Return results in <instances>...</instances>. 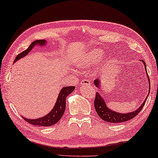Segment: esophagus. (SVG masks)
I'll return each mask as SVG.
<instances>
[{
  "label": "esophagus",
  "instance_id": "esophagus-1",
  "mask_svg": "<svg viewBox=\"0 0 158 158\" xmlns=\"http://www.w3.org/2000/svg\"><path fill=\"white\" fill-rule=\"evenodd\" d=\"M90 84L91 83H90V82L88 81V80L85 79V80H83V81H81V85L82 86H88V85H90Z\"/></svg>",
  "mask_w": 158,
  "mask_h": 158
}]
</instances>
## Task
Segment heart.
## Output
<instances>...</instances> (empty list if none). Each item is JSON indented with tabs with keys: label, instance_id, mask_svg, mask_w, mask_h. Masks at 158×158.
<instances>
[{
	"label": "heart",
	"instance_id": "b5f03b06",
	"mask_svg": "<svg viewBox=\"0 0 158 158\" xmlns=\"http://www.w3.org/2000/svg\"><path fill=\"white\" fill-rule=\"evenodd\" d=\"M101 54H102V51L98 49H93L86 52L77 61V66L82 68H87L92 66L94 62L96 61L98 65H101L106 61V57L104 56L103 55L100 56Z\"/></svg>",
	"mask_w": 158,
	"mask_h": 158
}]
</instances>
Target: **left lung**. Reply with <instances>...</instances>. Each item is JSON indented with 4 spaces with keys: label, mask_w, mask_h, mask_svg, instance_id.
<instances>
[{
    "label": "left lung",
    "mask_w": 158,
    "mask_h": 158,
    "mask_svg": "<svg viewBox=\"0 0 158 158\" xmlns=\"http://www.w3.org/2000/svg\"><path fill=\"white\" fill-rule=\"evenodd\" d=\"M141 61L143 62L144 68H145L147 76H148V79L149 80V93H150V78H149L148 74L147 73V68H146V64L144 62V60H141ZM94 85H96V88H100L101 87V80L96 79L94 81ZM149 95V94H148ZM147 98L148 97L144 99V102L142 103V105L138 108L137 110L134 111L132 112H129V113H118V112L114 111L113 110H111L109 107L107 106L106 104V102L104 101V98L101 96V95L99 94V93L96 92V98H95L94 101V106L95 109L98 114V115L101 118H102L103 121L105 122H109V123H120V122H127L129 119H131L134 117H135L139 113L140 111H141L142 108L144 106V103H145Z\"/></svg>",
    "instance_id": "1"
}]
</instances>
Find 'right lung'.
Listing matches in <instances>:
<instances>
[{
    "label": "right lung",
    "mask_w": 158,
    "mask_h": 158,
    "mask_svg": "<svg viewBox=\"0 0 158 158\" xmlns=\"http://www.w3.org/2000/svg\"><path fill=\"white\" fill-rule=\"evenodd\" d=\"M47 42L45 40H36L31 43L28 47L27 49H26L22 52L16 56V59L14 60V62H16L17 60H20L21 58L25 57L32 49L34 48L36 45H40L43 46L45 45ZM75 89V86H68V87H63L60 90L59 96L56 101L55 105L54 106L53 109L52 111L47 114L46 116L43 117L36 118V119H29V118H25L22 116L23 119L26 122L30 123V124L35 125V126H42V127H50L52 125L55 124L56 123L60 121L62 116H63L64 110H65L66 106V98L69 94H70Z\"/></svg>",
    "instance_id": "add662e5"
}]
</instances>
